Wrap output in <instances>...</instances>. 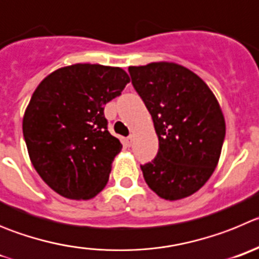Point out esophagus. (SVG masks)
Instances as JSON below:
<instances>
[{"instance_id":"1","label":"esophagus","mask_w":259,"mask_h":259,"mask_svg":"<svg viewBox=\"0 0 259 259\" xmlns=\"http://www.w3.org/2000/svg\"><path fill=\"white\" fill-rule=\"evenodd\" d=\"M132 143H133V137L132 135H129V137H126V138H125V144H126L127 147H130L132 146Z\"/></svg>"}]
</instances>
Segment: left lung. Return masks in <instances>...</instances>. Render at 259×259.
Instances as JSON below:
<instances>
[{
    "mask_svg": "<svg viewBox=\"0 0 259 259\" xmlns=\"http://www.w3.org/2000/svg\"><path fill=\"white\" fill-rule=\"evenodd\" d=\"M129 73L158 137L156 157L141 165L144 181L165 200L190 196L220 160L226 135L220 104L197 74L176 63L129 67Z\"/></svg>",
    "mask_w": 259,
    "mask_h": 259,
    "instance_id": "obj_1",
    "label": "left lung"
}]
</instances>
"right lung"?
<instances>
[{
	"label": "right lung",
	"instance_id": "right-lung-1",
	"mask_svg": "<svg viewBox=\"0 0 259 259\" xmlns=\"http://www.w3.org/2000/svg\"><path fill=\"white\" fill-rule=\"evenodd\" d=\"M124 69L73 64L37 86L23 118V135L34 169L67 199L88 200L107 185L122 144L108 132L104 104L121 95Z\"/></svg>",
	"mask_w": 259,
	"mask_h": 259
}]
</instances>
